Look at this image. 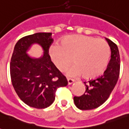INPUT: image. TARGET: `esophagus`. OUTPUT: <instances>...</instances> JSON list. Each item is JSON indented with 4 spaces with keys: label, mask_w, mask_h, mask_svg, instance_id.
Listing matches in <instances>:
<instances>
[{
    "label": "esophagus",
    "mask_w": 129,
    "mask_h": 129,
    "mask_svg": "<svg viewBox=\"0 0 129 129\" xmlns=\"http://www.w3.org/2000/svg\"><path fill=\"white\" fill-rule=\"evenodd\" d=\"M68 85H70V84H73L74 82H75V80L73 79H70V78H68Z\"/></svg>",
    "instance_id": "obj_1"
}]
</instances>
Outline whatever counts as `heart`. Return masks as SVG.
I'll use <instances>...</instances> for the list:
<instances>
[{
	"label": "heart",
	"instance_id": "heart-1",
	"mask_svg": "<svg viewBox=\"0 0 129 129\" xmlns=\"http://www.w3.org/2000/svg\"><path fill=\"white\" fill-rule=\"evenodd\" d=\"M49 54L54 64L61 71L73 59L75 65L67 70L68 75H82L85 79H92L105 71L111 50L104 40L84 35H68L62 39L60 45H52Z\"/></svg>",
	"mask_w": 129,
	"mask_h": 129
}]
</instances>
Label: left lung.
<instances>
[{"instance_id":"1","label":"left lung","mask_w":129,"mask_h":129,"mask_svg":"<svg viewBox=\"0 0 129 129\" xmlns=\"http://www.w3.org/2000/svg\"><path fill=\"white\" fill-rule=\"evenodd\" d=\"M111 49V59L106 70L101 77L84 82L86 91L80 97H74V103L80 110H92L108 100L118 80L120 58L118 48L112 41L106 38Z\"/></svg>"}]
</instances>
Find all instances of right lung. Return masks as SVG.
<instances>
[{
	"instance_id": "right-lung-1",
	"label": "right lung",
	"mask_w": 129,
	"mask_h": 129,
	"mask_svg": "<svg viewBox=\"0 0 129 129\" xmlns=\"http://www.w3.org/2000/svg\"><path fill=\"white\" fill-rule=\"evenodd\" d=\"M52 41V33L39 32L21 38L14 46L10 62L12 83L20 99L32 108L50 106L55 100L57 88L68 85L66 77L48 54ZM34 44L39 45L44 51L39 58L27 54Z\"/></svg>"
}]
</instances>
